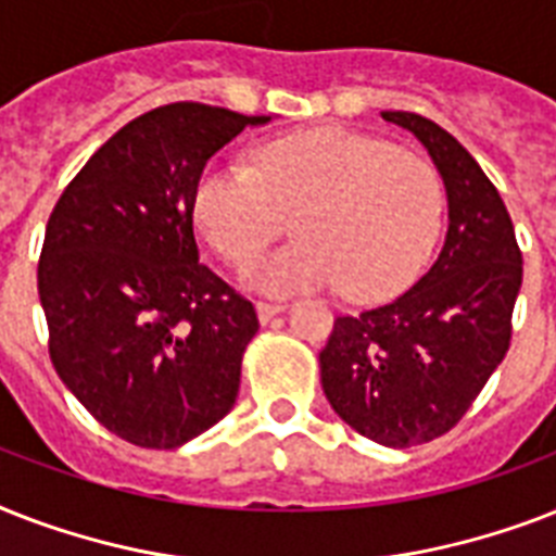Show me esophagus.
I'll use <instances>...</instances> for the list:
<instances>
[{
    "instance_id": "esophagus-1",
    "label": "esophagus",
    "mask_w": 556,
    "mask_h": 556,
    "mask_svg": "<svg viewBox=\"0 0 556 556\" xmlns=\"http://www.w3.org/2000/svg\"><path fill=\"white\" fill-rule=\"evenodd\" d=\"M279 312H286V303H256V314H260V323L274 320Z\"/></svg>"
}]
</instances>
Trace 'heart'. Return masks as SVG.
<instances>
[{"label":"heart","instance_id":"heart-1","mask_svg":"<svg viewBox=\"0 0 556 556\" xmlns=\"http://www.w3.org/2000/svg\"><path fill=\"white\" fill-rule=\"evenodd\" d=\"M298 213L301 236L248 262L265 294L338 286L378 300L424 268L444 218L430 161L352 129H312L265 143L251 164H218L195 187V222L222 260H250Z\"/></svg>","mask_w":556,"mask_h":556}]
</instances>
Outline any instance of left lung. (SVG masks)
<instances>
[{
	"mask_svg": "<svg viewBox=\"0 0 556 556\" xmlns=\"http://www.w3.org/2000/svg\"><path fill=\"white\" fill-rule=\"evenodd\" d=\"M435 161L450 225L439 260L389 303L340 314L320 352L331 409L366 439L413 447L450 432L510 346L522 251L500 190L462 143L415 112H380Z\"/></svg>",
	"mask_w": 556,
	"mask_h": 556,
	"instance_id": "left-lung-1",
	"label": "left lung"
}]
</instances>
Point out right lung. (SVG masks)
<instances>
[{"mask_svg": "<svg viewBox=\"0 0 556 556\" xmlns=\"http://www.w3.org/2000/svg\"><path fill=\"white\" fill-rule=\"evenodd\" d=\"M265 115L169 103L100 147L51 210L37 288L48 355L109 432L176 450L225 418L260 329L251 300L199 262L204 164Z\"/></svg>", "mask_w": 556, "mask_h": 556, "instance_id": "1", "label": "right lung"}]
</instances>
